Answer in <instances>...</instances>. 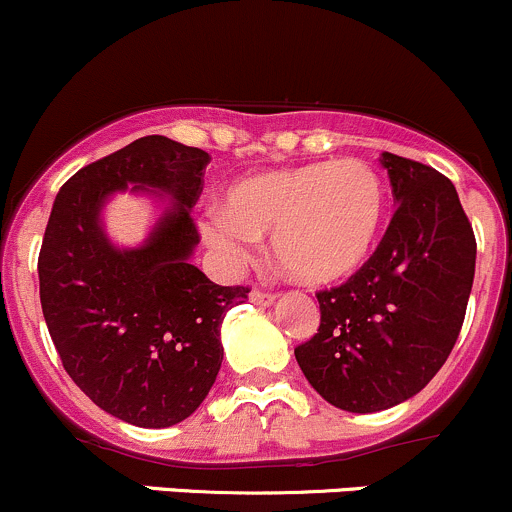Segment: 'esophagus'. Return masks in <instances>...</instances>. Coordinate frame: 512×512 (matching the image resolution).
Instances as JSON below:
<instances>
[{
  "mask_svg": "<svg viewBox=\"0 0 512 512\" xmlns=\"http://www.w3.org/2000/svg\"><path fill=\"white\" fill-rule=\"evenodd\" d=\"M250 299L255 301V304L270 306L272 301H274V294H272V292H262V289H252V292H250Z\"/></svg>",
  "mask_w": 512,
  "mask_h": 512,
  "instance_id": "34e87169",
  "label": "esophagus"
}]
</instances>
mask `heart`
Listing matches in <instances>:
<instances>
[{"label":"heart","mask_w":512,"mask_h":512,"mask_svg":"<svg viewBox=\"0 0 512 512\" xmlns=\"http://www.w3.org/2000/svg\"><path fill=\"white\" fill-rule=\"evenodd\" d=\"M385 215L380 176L360 159L314 161L247 176L225 193V208L198 220L225 267L250 262L272 233L279 265L304 284H333L368 260Z\"/></svg>","instance_id":"obj_1"}]
</instances>
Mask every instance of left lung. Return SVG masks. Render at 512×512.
I'll use <instances>...</instances> for the list:
<instances>
[{
	"label": "left lung",
	"mask_w": 512,
	"mask_h": 512,
	"mask_svg": "<svg viewBox=\"0 0 512 512\" xmlns=\"http://www.w3.org/2000/svg\"><path fill=\"white\" fill-rule=\"evenodd\" d=\"M397 211L370 260L316 294L319 333L294 348L311 387L346 412L417 395L449 358L469 304L476 238L454 184L383 152Z\"/></svg>",
	"instance_id": "1"
}]
</instances>
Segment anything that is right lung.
Instances as JSON below:
<instances>
[{
  "mask_svg": "<svg viewBox=\"0 0 512 512\" xmlns=\"http://www.w3.org/2000/svg\"><path fill=\"white\" fill-rule=\"evenodd\" d=\"M208 152L161 134L83 166L63 184L39 252L41 309L73 383L112 417L161 429L184 422L215 383L225 311L247 287H220L196 265L191 208ZM166 192L175 201L144 246L120 251L99 211L115 190Z\"/></svg>",
  "mask_w": 512,
  "mask_h": 512,
  "instance_id": "1",
  "label": "right lung"
}]
</instances>
